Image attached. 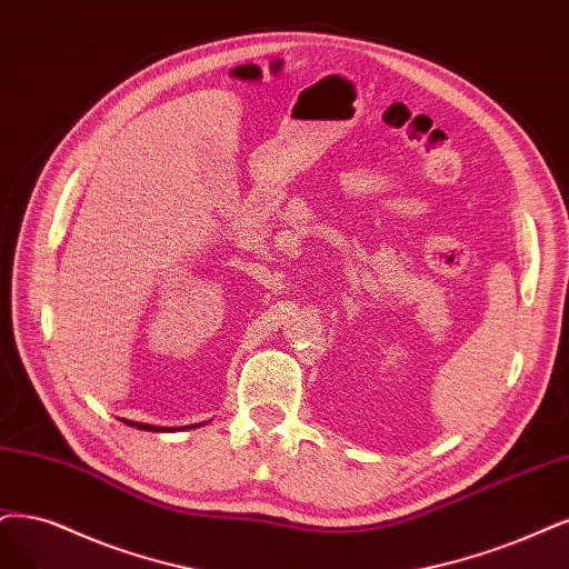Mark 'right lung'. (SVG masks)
I'll use <instances>...</instances> for the list:
<instances>
[{
	"label": "right lung",
	"instance_id": "right-lung-1",
	"mask_svg": "<svg viewBox=\"0 0 569 569\" xmlns=\"http://www.w3.org/2000/svg\"><path fill=\"white\" fill-rule=\"evenodd\" d=\"M129 427H136V429H144V431H163L161 427H152V425H142V422H126Z\"/></svg>",
	"mask_w": 569,
	"mask_h": 569
}]
</instances>
